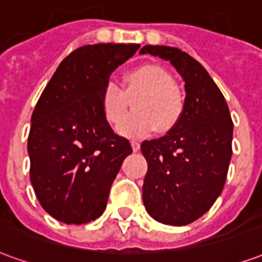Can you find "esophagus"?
Masks as SVG:
<instances>
[{"instance_id":"34e87169","label":"esophagus","mask_w":262,"mask_h":262,"mask_svg":"<svg viewBox=\"0 0 262 262\" xmlns=\"http://www.w3.org/2000/svg\"><path fill=\"white\" fill-rule=\"evenodd\" d=\"M132 148H133V151H139L140 150V143L137 140H132Z\"/></svg>"}]
</instances>
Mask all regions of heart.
<instances>
[{"instance_id":"heart-1","label":"heart","mask_w":262,"mask_h":262,"mask_svg":"<svg viewBox=\"0 0 262 262\" xmlns=\"http://www.w3.org/2000/svg\"><path fill=\"white\" fill-rule=\"evenodd\" d=\"M122 91L109 81L101 92V109L111 125L118 126L127 112L126 96L139 93L134 103L137 111L118 127L125 136H146L157 127L160 132L174 129L185 111V97L174 84L172 75L157 64H142L125 77Z\"/></svg>"}]
</instances>
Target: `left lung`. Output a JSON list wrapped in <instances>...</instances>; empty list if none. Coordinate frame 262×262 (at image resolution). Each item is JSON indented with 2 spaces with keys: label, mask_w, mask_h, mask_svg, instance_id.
Here are the masks:
<instances>
[{
  "label": "left lung",
  "mask_w": 262,
  "mask_h": 262,
  "mask_svg": "<svg viewBox=\"0 0 262 262\" xmlns=\"http://www.w3.org/2000/svg\"><path fill=\"white\" fill-rule=\"evenodd\" d=\"M140 53L168 60L187 91L178 125L165 136L142 143L148 164L143 203L160 223L189 225L206 213L223 191L233 153V120L219 86L189 54L150 45Z\"/></svg>",
  "instance_id": "left-lung-1"
}]
</instances>
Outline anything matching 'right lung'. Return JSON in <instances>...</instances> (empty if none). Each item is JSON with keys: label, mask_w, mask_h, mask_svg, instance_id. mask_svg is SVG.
I'll list each match as a JSON object with an SVG mask.
<instances>
[{"label": "right lung", "mask_w": 262, "mask_h": 262, "mask_svg": "<svg viewBox=\"0 0 262 262\" xmlns=\"http://www.w3.org/2000/svg\"><path fill=\"white\" fill-rule=\"evenodd\" d=\"M140 45H88L56 70L32 114L28 153L37 201L54 219L82 225L103 213L112 182L133 151L101 109L109 77Z\"/></svg>", "instance_id": "obj_1"}]
</instances>
